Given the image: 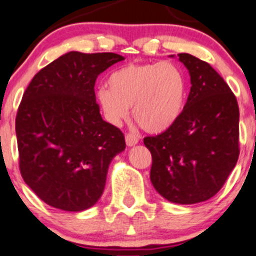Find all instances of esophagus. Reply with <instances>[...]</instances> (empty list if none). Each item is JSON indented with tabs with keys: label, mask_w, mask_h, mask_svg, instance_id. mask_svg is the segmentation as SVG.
<instances>
[{
	"label": "esophagus",
	"mask_w": 256,
	"mask_h": 256,
	"mask_svg": "<svg viewBox=\"0 0 256 256\" xmlns=\"http://www.w3.org/2000/svg\"><path fill=\"white\" fill-rule=\"evenodd\" d=\"M138 140H140V138H138L137 134H133V133H126V143L128 147L136 146L138 143Z\"/></svg>",
	"instance_id": "34e87169"
}]
</instances>
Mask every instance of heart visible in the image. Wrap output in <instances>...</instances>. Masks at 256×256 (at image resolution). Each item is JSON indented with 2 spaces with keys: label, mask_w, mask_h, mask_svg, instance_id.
I'll return each instance as SVG.
<instances>
[{
  "label": "heart",
  "mask_w": 256,
  "mask_h": 256,
  "mask_svg": "<svg viewBox=\"0 0 256 256\" xmlns=\"http://www.w3.org/2000/svg\"><path fill=\"white\" fill-rule=\"evenodd\" d=\"M108 87L99 88L96 96L106 120L118 126L132 106L136 122L150 133L171 128L181 118L188 96L186 75L170 62L116 69L109 75Z\"/></svg>",
  "instance_id": "1"
}]
</instances>
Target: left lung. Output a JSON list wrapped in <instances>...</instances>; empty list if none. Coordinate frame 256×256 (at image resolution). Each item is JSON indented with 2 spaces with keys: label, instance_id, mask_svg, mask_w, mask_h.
Wrapping results in <instances>:
<instances>
[{
  "label": "left lung",
  "instance_id": "8db88e82",
  "mask_svg": "<svg viewBox=\"0 0 256 256\" xmlns=\"http://www.w3.org/2000/svg\"><path fill=\"white\" fill-rule=\"evenodd\" d=\"M178 60L191 76L184 113L143 142L152 154L156 191L171 202L191 205L215 196L238 162L239 106L210 64L190 54H178Z\"/></svg>",
  "mask_w": 256,
  "mask_h": 256
}]
</instances>
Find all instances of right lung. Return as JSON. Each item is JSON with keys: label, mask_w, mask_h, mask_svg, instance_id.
Returning a JSON list of instances; mask_svg holds the SVG:
<instances>
[{"label": "right lung", "mask_w": 256, "mask_h": 256, "mask_svg": "<svg viewBox=\"0 0 256 256\" xmlns=\"http://www.w3.org/2000/svg\"><path fill=\"white\" fill-rule=\"evenodd\" d=\"M122 60L114 52L70 51L41 69L24 93L16 116L21 176L52 208L79 212L96 205L112 160L126 150L94 92L99 74Z\"/></svg>", "instance_id": "right-lung-1"}]
</instances>
